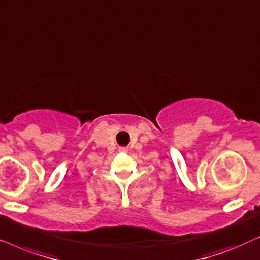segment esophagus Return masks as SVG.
Instances as JSON below:
<instances>
[{"label": "esophagus", "mask_w": 260, "mask_h": 260, "mask_svg": "<svg viewBox=\"0 0 260 260\" xmlns=\"http://www.w3.org/2000/svg\"><path fill=\"white\" fill-rule=\"evenodd\" d=\"M119 151H120V152H126L127 150H126V148H124V147H120Z\"/></svg>", "instance_id": "obj_1"}]
</instances>
